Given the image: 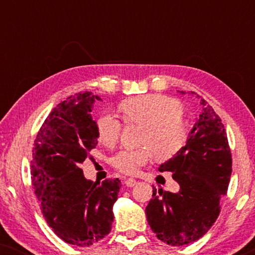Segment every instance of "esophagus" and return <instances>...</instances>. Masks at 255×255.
Instances as JSON below:
<instances>
[{
  "label": "esophagus",
  "mask_w": 255,
  "mask_h": 255,
  "mask_svg": "<svg viewBox=\"0 0 255 255\" xmlns=\"http://www.w3.org/2000/svg\"><path fill=\"white\" fill-rule=\"evenodd\" d=\"M135 183H137V180L133 179V177H128V179L125 180V184H127L128 187H133Z\"/></svg>",
  "instance_id": "obj_1"
}]
</instances>
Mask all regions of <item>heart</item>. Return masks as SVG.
Wrapping results in <instances>:
<instances>
[{
	"instance_id": "b5f03b06",
	"label": "heart",
	"mask_w": 255,
	"mask_h": 255,
	"mask_svg": "<svg viewBox=\"0 0 255 255\" xmlns=\"http://www.w3.org/2000/svg\"><path fill=\"white\" fill-rule=\"evenodd\" d=\"M120 111L128 125L142 127L135 149L118 153L113 165L120 172L134 175L155 154L159 160H169L179 154L188 140V124L179 101L160 94L131 97L121 103ZM97 139L113 148L120 141L123 125L113 114H103L96 122Z\"/></svg>"
}]
</instances>
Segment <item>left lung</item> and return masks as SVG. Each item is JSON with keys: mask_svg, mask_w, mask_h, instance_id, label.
Returning a JSON list of instances; mask_svg holds the SVG:
<instances>
[{"mask_svg": "<svg viewBox=\"0 0 255 255\" xmlns=\"http://www.w3.org/2000/svg\"><path fill=\"white\" fill-rule=\"evenodd\" d=\"M201 104L203 110L186 146L159 168L173 173L179 191H156L153 187V198L145 210L152 231L170 246L196 242L210 230L232 173L231 149L222 120L204 100Z\"/></svg>", "mask_w": 255, "mask_h": 255, "instance_id": "obj_1", "label": "left lung"}]
</instances>
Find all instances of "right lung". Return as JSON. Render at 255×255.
<instances>
[{
  "label": "right lung",
  "instance_id": "right-lung-1",
  "mask_svg": "<svg viewBox=\"0 0 255 255\" xmlns=\"http://www.w3.org/2000/svg\"><path fill=\"white\" fill-rule=\"evenodd\" d=\"M100 96L78 93L59 103L41 125L32 148L31 179L45 221L65 243L90 246L114 222L121 181L87 180L80 165L97 145L92 108Z\"/></svg>",
  "mask_w": 255,
  "mask_h": 255
}]
</instances>
